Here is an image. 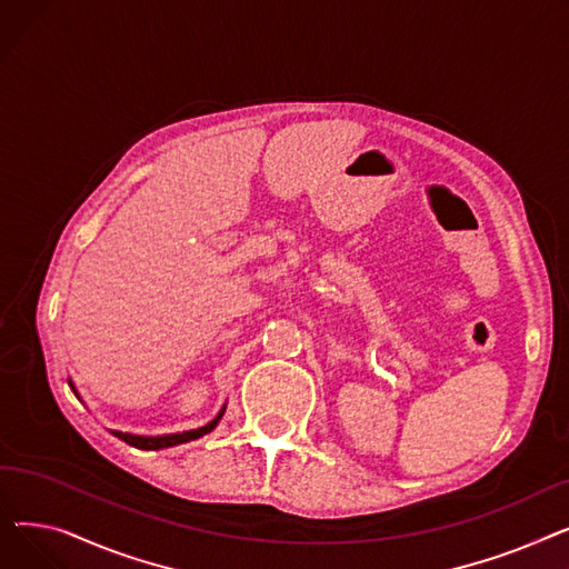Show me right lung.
Masks as SVG:
<instances>
[{"mask_svg": "<svg viewBox=\"0 0 569 569\" xmlns=\"http://www.w3.org/2000/svg\"><path fill=\"white\" fill-rule=\"evenodd\" d=\"M69 387H71V390H73V395L80 399V395H78V390H76V385H73V380H71V378H69ZM223 412H226V406L219 410V415L214 417L212 422H207L204 427H198V429H191V431H182V433H166V436H138V433L114 431V429H110V433H112V436H117L119 440H124V442H129V445L138 447V450H163V447H174V445H182V442H189V440L202 438V436H204V433H209V431H214V429H217V425L221 422Z\"/></svg>", "mask_w": 569, "mask_h": 569, "instance_id": "add662e5", "label": "right lung"}]
</instances>
